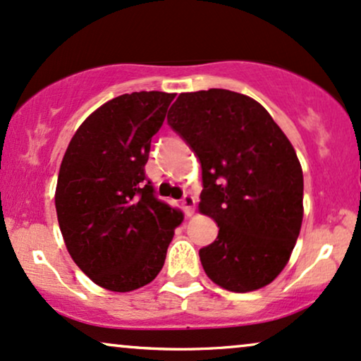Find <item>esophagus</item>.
<instances>
[{
	"label": "esophagus",
	"mask_w": 361,
	"mask_h": 361,
	"mask_svg": "<svg viewBox=\"0 0 361 361\" xmlns=\"http://www.w3.org/2000/svg\"><path fill=\"white\" fill-rule=\"evenodd\" d=\"M182 207H184V212H185V216H192V214H194L195 199L192 197V195L185 194L184 197H182Z\"/></svg>",
	"instance_id": "esophagus-1"
}]
</instances>
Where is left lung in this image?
Wrapping results in <instances>:
<instances>
[{"label":"left lung","instance_id":"obj_1","mask_svg":"<svg viewBox=\"0 0 361 361\" xmlns=\"http://www.w3.org/2000/svg\"><path fill=\"white\" fill-rule=\"evenodd\" d=\"M167 123L202 167L199 211L216 221V241L199 251L221 288L269 284L291 256L303 221V171L291 142L261 104L211 88L180 93Z\"/></svg>","mask_w":361,"mask_h":361}]
</instances>
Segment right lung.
I'll return each instance as SVG.
<instances>
[{"label": "right lung", "mask_w": 361, "mask_h": 361, "mask_svg": "<svg viewBox=\"0 0 361 361\" xmlns=\"http://www.w3.org/2000/svg\"><path fill=\"white\" fill-rule=\"evenodd\" d=\"M173 97H115L78 127L61 160L55 206L66 249L93 283L110 291H133L155 279L184 219L155 197L144 169Z\"/></svg>", "instance_id": "right-lung-1"}]
</instances>
